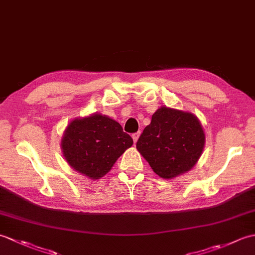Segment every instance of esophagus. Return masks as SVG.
Returning <instances> with one entry per match:
<instances>
[{"label": "esophagus", "instance_id": "1", "mask_svg": "<svg viewBox=\"0 0 255 255\" xmlns=\"http://www.w3.org/2000/svg\"><path fill=\"white\" fill-rule=\"evenodd\" d=\"M132 139H133V142L136 143L137 141H138V139H139V137H140V132L138 131V132H134V133H132Z\"/></svg>", "mask_w": 255, "mask_h": 255}]
</instances>
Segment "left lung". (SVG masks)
Listing matches in <instances>:
<instances>
[{
  "mask_svg": "<svg viewBox=\"0 0 255 255\" xmlns=\"http://www.w3.org/2000/svg\"><path fill=\"white\" fill-rule=\"evenodd\" d=\"M205 132L191 112L161 106L137 141V150L160 177L170 180L191 171L205 147Z\"/></svg>",
  "mask_w": 255,
  "mask_h": 255,
  "instance_id": "1",
  "label": "left lung"
}]
</instances>
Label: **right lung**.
<instances>
[{"mask_svg":"<svg viewBox=\"0 0 255 255\" xmlns=\"http://www.w3.org/2000/svg\"><path fill=\"white\" fill-rule=\"evenodd\" d=\"M132 143V138L124 132L121 124L94 113L68 124L61 138V150L74 171L91 180H99Z\"/></svg>","mask_w":255,"mask_h":255,"instance_id":"add662e5","label":"right lung"}]
</instances>
